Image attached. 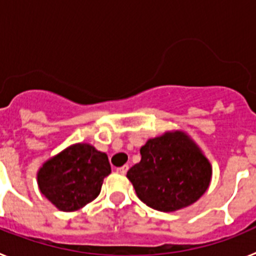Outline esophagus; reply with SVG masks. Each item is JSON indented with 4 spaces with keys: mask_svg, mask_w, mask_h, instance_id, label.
<instances>
[{
    "mask_svg": "<svg viewBox=\"0 0 256 256\" xmlns=\"http://www.w3.org/2000/svg\"><path fill=\"white\" fill-rule=\"evenodd\" d=\"M128 169H130V166H128V165H123V166H120V168H118L116 172L120 174H126V172H128Z\"/></svg>",
    "mask_w": 256,
    "mask_h": 256,
    "instance_id": "34e87169",
    "label": "esophagus"
}]
</instances>
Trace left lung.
Instances as JSON below:
<instances>
[{"mask_svg": "<svg viewBox=\"0 0 256 256\" xmlns=\"http://www.w3.org/2000/svg\"><path fill=\"white\" fill-rule=\"evenodd\" d=\"M141 162L126 177L140 200L159 212H176L194 204L209 187L212 166L183 132L165 133L148 140Z\"/></svg>", "mask_w": 256, "mask_h": 256, "instance_id": "8db88e82", "label": "left lung"}]
</instances>
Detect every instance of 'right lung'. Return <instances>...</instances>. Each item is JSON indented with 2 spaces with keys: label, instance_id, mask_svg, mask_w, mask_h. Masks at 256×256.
<instances>
[{
  "label": "right lung",
  "instance_id": "right-lung-1",
  "mask_svg": "<svg viewBox=\"0 0 256 256\" xmlns=\"http://www.w3.org/2000/svg\"><path fill=\"white\" fill-rule=\"evenodd\" d=\"M110 172L106 154L91 144H73L44 162L38 172V186L56 208L74 212L100 195Z\"/></svg>",
  "mask_w": 256,
  "mask_h": 256
}]
</instances>
